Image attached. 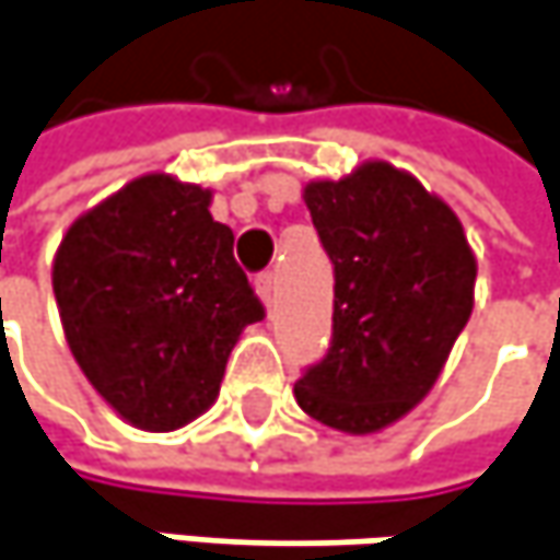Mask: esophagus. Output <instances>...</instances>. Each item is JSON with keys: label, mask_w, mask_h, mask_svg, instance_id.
Returning a JSON list of instances; mask_svg holds the SVG:
<instances>
[{"label": "esophagus", "mask_w": 560, "mask_h": 560, "mask_svg": "<svg viewBox=\"0 0 560 560\" xmlns=\"http://www.w3.org/2000/svg\"><path fill=\"white\" fill-rule=\"evenodd\" d=\"M255 293H258V299L270 308V305H273V295H277V277H273V273H258V277H255Z\"/></svg>", "instance_id": "34e87169"}]
</instances>
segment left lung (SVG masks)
Segmentation results:
<instances>
[{"mask_svg": "<svg viewBox=\"0 0 560 560\" xmlns=\"http://www.w3.org/2000/svg\"><path fill=\"white\" fill-rule=\"evenodd\" d=\"M302 198L334 265V337L295 400L337 432H381L441 375L472 315L476 255L457 213L384 160Z\"/></svg>", "mask_w": 560, "mask_h": 560, "instance_id": "8db88e82", "label": "left lung"}]
</instances>
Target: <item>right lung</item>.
<instances>
[{"instance_id":"obj_1","label":"right lung","mask_w":560,"mask_h":560,"mask_svg":"<svg viewBox=\"0 0 560 560\" xmlns=\"http://www.w3.org/2000/svg\"><path fill=\"white\" fill-rule=\"evenodd\" d=\"M52 293L74 362L144 432H176L220 394L238 334L265 318L210 217V188L148 173L81 213L56 248Z\"/></svg>"}]
</instances>
